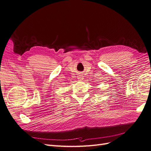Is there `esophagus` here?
<instances>
[{"instance_id": "obj_1", "label": "esophagus", "mask_w": 151, "mask_h": 151, "mask_svg": "<svg viewBox=\"0 0 151 151\" xmlns=\"http://www.w3.org/2000/svg\"><path fill=\"white\" fill-rule=\"evenodd\" d=\"M78 79H79V80H81V77H80V76H78Z\"/></svg>"}]
</instances>
